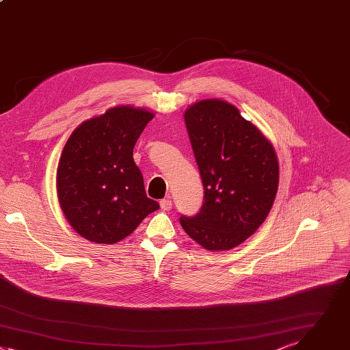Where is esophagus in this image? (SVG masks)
<instances>
[{
    "instance_id": "esophagus-1",
    "label": "esophagus",
    "mask_w": 350,
    "mask_h": 350,
    "mask_svg": "<svg viewBox=\"0 0 350 350\" xmlns=\"http://www.w3.org/2000/svg\"><path fill=\"white\" fill-rule=\"evenodd\" d=\"M160 206H161L163 211H170V209L172 208V201L170 198H163L160 201Z\"/></svg>"
}]
</instances>
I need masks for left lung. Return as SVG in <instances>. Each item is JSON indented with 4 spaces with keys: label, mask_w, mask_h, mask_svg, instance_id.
<instances>
[{
    "label": "left lung",
    "mask_w": 350,
    "mask_h": 350,
    "mask_svg": "<svg viewBox=\"0 0 350 350\" xmlns=\"http://www.w3.org/2000/svg\"><path fill=\"white\" fill-rule=\"evenodd\" d=\"M185 122L204 186L194 217H180L183 230L208 251L245 241L265 222L278 187L271 144L239 109L205 99L185 111Z\"/></svg>",
    "instance_id": "8db88e82"
}]
</instances>
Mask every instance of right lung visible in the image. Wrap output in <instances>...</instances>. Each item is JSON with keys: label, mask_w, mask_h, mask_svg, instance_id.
Listing matches in <instances>:
<instances>
[{"label": "right lung", "mask_w": 350, "mask_h": 350, "mask_svg": "<svg viewBox=\"0 0 350 350\" xmlns=\"http://www.w3.org/2000/svg\"><path fill=\"white\" fill-rule=\"evenodd\" d=\"M153 117L141 107L117 106L70 135L59 160L56 189L67 222L84 239L96 244L121 241L160 208L146 196L132 153Z\"/></svg>", "instance_id": "1"}]
</instances>
